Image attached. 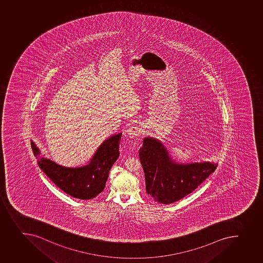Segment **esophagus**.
I'll return each instance as SVG.
<instances>
[{
  "instance_id": "esophagus-1",
  "label": "esophagus",
  "mask_w": 263,
  "mask_h": 263,
  "mask_svg": "<svg viewBox=\"0 0 263 263\" xmlns=\"http://www.w3.org/2000/svg\"><path fill=\"white\" fill-rule=\"evenodd\" d=\"M126 133H127V135L130 138H135L137 136L140 135L141 126L140 125H137V124H134V125H130V127L128 128Z\"/></svg>"
}]
</instances>
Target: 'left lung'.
I'll use <instances>...</instances> for the list:
<instances>
[{"instance_id": "1", "label": "left lung", "mask_w": 263, "mask_h": 263, "mask_svg": "<svg viewBox=\"0 0 263 263\" xmlns=\"http://www.w3.org/2000/svg\"><path fill=\"white\" fill-rule=\"evenodd\" d=\"M139 158L145 176L146 192L155 201L169 204L192 193L216 169L218 164L176 163L162 143L143 139Z\"/></svg>"}]
</instances>
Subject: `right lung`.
I'll return each instance as SVG.
<instances>
[{"instance_id":"right-lung-1","label":"right lung","mask_w":263,"mask_h":263,"mask_svg":"<svg viewBox=\"0 0 263 263\" xmlns=\"http://www.w3.org/2000/svg\"><path fill=\"white\" fill-rule=\"evenodd\" d=\"M121 133L116 134L101 144L88 165L80 167H65L40 156V151L31 142L34 156L39 167L57 187L75 198L89 200L104 190L110 169L120 152Z\"/></svg>"}]
</instances>
